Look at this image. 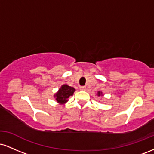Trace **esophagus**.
Segmentation results:
<instances>
[{"label":"esophagus","instance_id":"obj_1","mask_svg":"<svg viewBox=\"0 0 154 154\" xmlns=\"http://www.w3.org/2000/svg\"><path fill=\"white\" fill-rule=\"evenodd\" d=\"M79 89H80L81 91H85L86 86H80V87H79Z\"/></svg>","mask_w":154,"mask_h":154}]
</instances>
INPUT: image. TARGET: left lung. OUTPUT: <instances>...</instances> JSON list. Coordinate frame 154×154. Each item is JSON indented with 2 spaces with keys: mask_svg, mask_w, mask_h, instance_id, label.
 I'll return each instance as SVG.
<instances>
[{
  "mask_svg": "<svg viewBox=\"0 0 154 154\" xmlns=\"http://www.w3.org/2000/svg\"><path fill=\"white\" fill-rule=\"evenodd\" d=\"M97 95H98V96H100V95H102L103 94H102V92L98 91V93H97Z\"/></svg>",
  "mask_w": 154,
  "mask_h": 154,
  "instance_id": "obj_1",
  "label": "left lung"
}]
</instances>
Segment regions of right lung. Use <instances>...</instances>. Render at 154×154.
I'll return each mask as SVG.
<instances>
[{"instance_id":"1","label":"right lung","mask_w":154,"mask_h":154,"mask_svg":"<svg viewBox=\"0 0 154 154\" xmlns=\"http://www.w3.org/2000/svg\"><path fill=\"white\" fill-rule=\"evenodd\" d=\"M75 89L71 86L67 85L66 84L63 85L59 89V91L54 95V98L56 101L60 104H64L68 101V98L73 95Z\"/></svg>"}]
</instances>
